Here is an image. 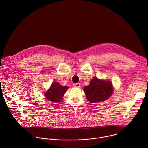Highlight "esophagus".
Listing matches in <instances>:
<instances>
[{
  "label": "esophagus",
  "mask_w": 148,
  "mask_h": 148,
  "mask_svg": "<svg viewBox=\"0 0 148 148\" xmlns=\"http://www.w3.org/2000/svg\"><path fill=\"white\" fill-rule=\"evenodd\" d=\"M80 86H81V84L79 83H76L73 84V87L75 88H79Z\"/></svg>",
  "instance_id": "34e87169"
}]
</instances>
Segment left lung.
<instances>
[{"instance_id":"obj_1","label":"left lung","mask_w":148,"mask_h":148,"mask_svg":"<svg viewBox=\"0 0 148 148\" xmlns=\"http://www.w3.org/2000/svg\"><path fill=\"white\" fill-rule=\"evenodd\" d=\"M84 91L88 101L91 103L102 102L109 98L114 92L112 83L110 80H102L94 77Z\"/></svg>"}]
</instances>
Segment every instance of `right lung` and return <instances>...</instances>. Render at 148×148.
<instances>
[{
    "label": "right lung",
    "mask_w": 148,
    "mask_h": 148,
    "mask_svg": "<svg viewBox=\"0 0 148 148\" xmlns=\"http://www.w3.org/2000/svg\"><path fill=\"white\" fill-rule=\"evenodd\" d=\"M68 88L67 86H61L60 83L57 82H53L50 88L45 92V96L50 101L59 102L62 99Z\"/></svg>",
    "instance_id": "obj_1"
}]
</instances>
